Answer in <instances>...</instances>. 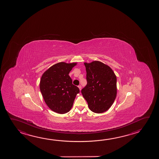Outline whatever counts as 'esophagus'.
<instances>
[{"mask_svg":"<svg viewBox=\"0 0 159 159\" xmlns=\"http://www.w3.org/2000/svg\"><path fill=\"white\" fill-rule=\"evenodd\" d=\"M78 88L79 89V90H81V85H79Z\"/></svg>","mask_w":159,"mask_h":159,"instance_id":"esophagus-1","label":"esophagus"}]
</instances>
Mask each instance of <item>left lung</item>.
I'll use <instances>...</instances> for the list:
<instances>
[{"label":"left lung","instance_id":"1","mask_svg":"<svg viewBox=\"0 0 159 159\" xmlns=\"http://www.w3.org/2000/svg\"><path fill=\"white\" fill-rule=\"evenodd\" d=\"M86 67V86L81 93L89 108L102 113L111 108L117 96V77L108 65L99 61L84 62Z\"/></svg>","mask_w":159,"mask_h":159}]
</instances>
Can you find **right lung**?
<instances>
[{
	"instance_id": "right-lung-1",
	"label": "right lung",
	"mask_w": 159,
	"mask_h": 159,
	"mask_svg": "<svg viewBox=\"0 0 159 159\" xmlns=\"http://www.w3.org/2000/svg\"><path fill=\"white\" fill-rule=\"evenodd\" d=\"M77 64L57 63L46 70L41 76L39 89L43 98L48 108L57 113L65 114L70 111L80 92L69 75Z\"/></svg>"
}]
</instances>
